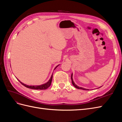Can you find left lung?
Listing matches in <instances>:
<instances>
[{
	"label": "left lung",
	"instance_id": "8db88e82",
	"mask_svg": "<svg viewBox=\"0 0 122 122\" xmlns=\"http://www.w3.org/2000/svg\"><path fill=\"white\" fill-rule=\"evenodd\" d=\"M72 77H73V73H72V74H71V80H72V84H73V86H74L76 88H78V89H82V90H89L88 89H86V88H83V87H79V86H77L76 84H75V83H74V82L73 81V80ZM100 87H101V86H100Z\"/></svg>",
	"mask_w": 122,
	"mask_h": 122
}]
</instances>
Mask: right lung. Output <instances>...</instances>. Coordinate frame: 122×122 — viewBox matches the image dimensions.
Here are the masks:
<instances>
[{"label":"right lung","instance_id":"obj_1","mask_svg":"<svg viewBox=\"0 0 122 122\" xmlns=\"http://www.w3.org/2000/svg\"><path fill=\"white\" fill-rule=\"evenodd\" d=\"M58 66H59V65L57 66L56 67L54 68V70L55 69H56V68L58 67ZM52 77H53V74H52V75H51V77H50V79L48 81V82H46V83H45L40 85V86H28V85H26V84H24V83H22V82H21L19 80H18H18H19V81L23 85V86H24L26 87H27V88H31V89H34V90H46V89H47V88H48V87L50 86L51 82H52Z\"/></svg>","mask_w":122,"mask_h":122}]
</instances>
